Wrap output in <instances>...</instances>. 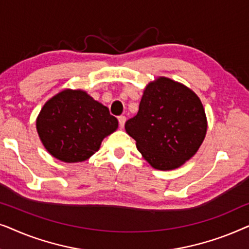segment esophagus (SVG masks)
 <instances>
[{
    "label": "esophagus",
    "instance_id": "1",
    "mask_svg": "<svg viewBox=\"0 0 249 249\" xmlns=\"http://www.w3.org/2000/svg\"><path fill=\"white\" fill-rule=\"evenodd\" d=\"M119 125H120V128H124V124H125V120H127V118L124 117V115H121V117H119Z\"/></svg>",
    "mask_w": 249,
    "mask_h": 249
}]
</instances>
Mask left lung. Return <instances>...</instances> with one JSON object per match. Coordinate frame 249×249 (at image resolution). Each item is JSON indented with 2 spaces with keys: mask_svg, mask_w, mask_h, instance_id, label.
Returning a JSON list of instances; mask_svg holds the SVG:
<instances>
[{
  "mask_svg": "<svg viewBox=\"0 0 249 249\" xmlns=\"http://www.w3.org/2000/svg\"><path fill=\"white\" fill-rule=\"evenodd\" d=\"M124 128L153 168L173 170L198 151L207 124L202 102L193 90L160 77L145 88L138 113Z\"/></svg>",
  "mask_w": 249,
  "mask_h": 249,
  "instance_id": "obj_1",
  "label": "left lung"
}]
</instances>
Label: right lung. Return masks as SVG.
<instances>
[{"instance_id": "right-lung-1", "label": "right lung", "mask_w": 249, "mask_h": 249, "mask_svg": "<svg viewBox=\"0 0 249 249\" xmlns=\"http://www.w3.org/2000/svg\"><path fill=\"white\" fill-rule=\"evenodd\" d=\"M36 128L51 155L68 163L83 162L117 130L118 119L86 91L66 89L46 102Z\"/></svg>"}]
</instances>
